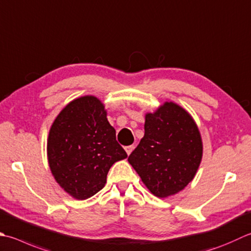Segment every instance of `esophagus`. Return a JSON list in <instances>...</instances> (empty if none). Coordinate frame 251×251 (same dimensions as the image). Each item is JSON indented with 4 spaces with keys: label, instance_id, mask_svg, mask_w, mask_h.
Instances as JSON below:
<instances>
[{
    "label": "esophagus",
    "instance_id": "esophagus-1",
    "mask_svg": "<svg viewBox=\"0 0 251 251\" xmlns=\"http://www.w3.org/2000/svg\"><path fill=\"white\" fill-rule=\"evenodd\" d=\"M125 150H126V153L129 155L131 153V151L134 150V146H127L125 147Z\"/></svg>",
    "mask_w": 251,
    "mask_h": 251
}]
</instances>
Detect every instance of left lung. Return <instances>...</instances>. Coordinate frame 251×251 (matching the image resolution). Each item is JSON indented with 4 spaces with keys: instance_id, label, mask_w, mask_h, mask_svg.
<instances>
[{
    "instance_id": "8db88e82",
    "label": "left lung",
    "mask_w": 251,
    "mask_h": 251,
    "mask_svg": "<svg viewBox=\"0 0 251 251\" xmlns=\"http://www.w3.org/2000/svg\"><path fill=\"white\" fill-rule=\"evenodd\" d=\"M203 145L197 124L183 106L165 101L145 115V136L128 158L152 195L166 198L194 179Z\"/></svg>"
}]
</instances>
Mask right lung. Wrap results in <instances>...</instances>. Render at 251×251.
<instances>
[{
	"mask_svg": "<svg viewBox=\"0 0 251 251\" xmlns=\"http://www.w3.org/2000/svg\"><path fill=\"white\" fill-rule=\"evenodd\" d=\"M105 105L95 96L71 101L52 123L47 141L48 162L60 187L86 200L101 190L117 161L127 158L106 119Z\"/></svg>",
	"mask_w": 251,
	"mask_h": 251,
	"instance_id": "add662e5",
	"label": "right lung"
}]
</instances>
